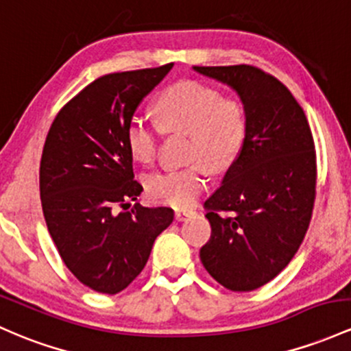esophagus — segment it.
<instances>
[{
    "label": "esophagus",
    "instance_id": "esophagus-1",
    "mask_svg": "<svg viewBox=\"0 0 351 351\" xmlns=\"http://www.w3.org/2000/svg\"><path fill=\"white\" fill-rule=\"evenodd\" d=\"M193 213H195L193 210H186V208H183V210H175V218L176 221H183V219L191 217Z\"/></svg>",
    "mask_w": 351,
    "mask_h": 351
}]
</instances>
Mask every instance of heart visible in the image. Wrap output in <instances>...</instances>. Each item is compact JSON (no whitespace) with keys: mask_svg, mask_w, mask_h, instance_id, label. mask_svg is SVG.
I'll return each instance as SVG.
<instances>
[{"mask_svg":"<svg viewBox=\"0 0 351 351\" xmlns=\"http://www.w3.org/2000/svg\"><path fill=\"white\" fill-rule=\"evenodd\" d=\"M155 113L163 132L190 136L186 158L193 163L148 175L146 193L163 205L190 206L205 190L206 167L225 171L240 156L248 134V111L241 99L223 98L215 88L180 82L160 95ZM126 145L134 160L149 165L158 156L160 132L146 119L133 118L126 126Z\"/></svg>","mask_w":351,"mask_h":351,"instance_id":"obj_1","label":"heart"}]
</instances>
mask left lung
Instances as JSON below:
<instances>
[{
	"mask_svg": "<svg viewBox=\"0 0 351 351\" xmlns=\"http://www.w3.org/2000/svg\"><path fill=\"white\" fill-rule=\"evenodd\" d=\"M193 69L233 88L248 111L243 149L205 202L211 237L199 258L219 285L252 291L290 263L306 234L317 195L313 134L290 90L260 68Z\"/></svg>",
	"mask_w": 351,
	"mask_h": 351,
	"instance_id": "obj_1",
	"label": "left lung"
}]
</instances>
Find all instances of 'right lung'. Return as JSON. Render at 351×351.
Here are the masks:
<instances>
[{
    "label": "right lung",
    "mask_w": 351,
    "mask_h": 351,
    "mask_svg": "<svg viewBox=\"0 0 351 351\" xmlns=\"http://www.w3.org/2000/svg\"><path fill=\"white\" fill-rule=\"evenodd\" d=\"M171 68L95 80L61 108L46 136L40 165L46 226L69 271L98 293L125 290L173 221L171 208H130L143 186L126 145L138 105Z\"/></svg>",
    "instance_id": "obj_1"
}]
</instances>
